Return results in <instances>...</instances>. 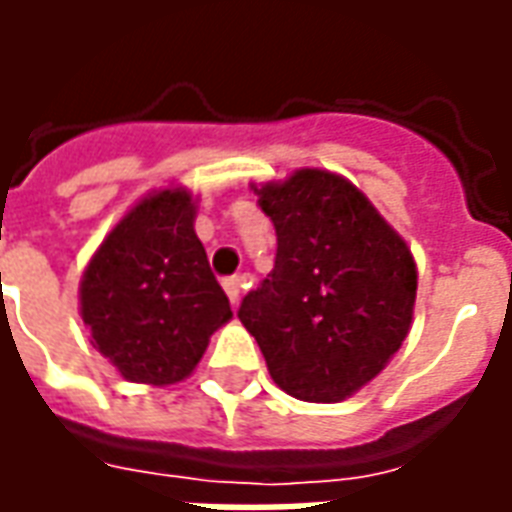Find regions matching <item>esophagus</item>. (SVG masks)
Wrapping results in <instances>:
<instances>
[{"instance_id": "obj_1", "label": "esophagus", "mask_w": 512, "mask_h": 512, "mask_svg": "<svg viewBox=\"0 0 512 512\" xmlns=\"http://www.w3.org/2000/svg\"><path fill=\"white\" fill-rule=\"evenodd\" d=\"M224 285V293H227V299L238 304L241 301V293H244V277H227L222 282Z\"/></svg>"}]
</instances>
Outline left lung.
Returning <instances> with one entry per match:
<instances>
[{
	"label": "left lung",
	"instance_id": "left-lung-1",
	"mask_svg": "<svg viewBox=\"0 0 512 512\" xmlns=\"http://www.w3.org/2000/svg\"><path fill=\"white\" fill-rule=\"evenodd\" d=\"M255 194L277 230V260L238 318L279 389L340 403L406 340L417 263L373 202L329 169H296Z\"/></svg>",
	"mask_w": 512,
	"mask_h": 512
}]
</instances>
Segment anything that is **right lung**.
<instances>
[{
    "mask_svg": "<svg viewBox=\"0 0 512 512\" xmlns=\"http://www.w3.org/2000/svg\"><path fill=\"white\" fill-rule=\"evenodd\" d=\"M186 189L147 194L87 263L79 310L90 340L134 384H178L233 318L194 233Z\"/></svg>",
    "mask_w": 512,
    "mask_h": 512,
    "instance_id": "right-lung-1",
    "label": "right lung"
}]
</instances>
